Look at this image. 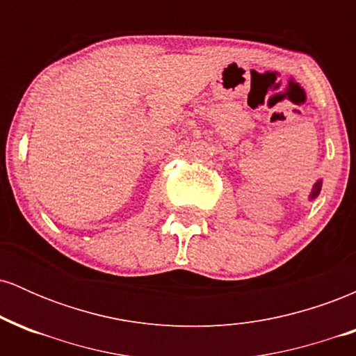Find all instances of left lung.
Returning <instances> with one entry per match:
<instances>
[{
    "mask_svg": "<svg viewBox=\"0 0 356 356\" xmlns=\"http://www.w3.org/2000/svg\"><path fill=\"white\" fill-rule=\"evenodd\" d=\"M321 186H323V181H321V179H318V181L313 184V187H312V192H309V197H308L309 201H314V199H316L318 195H320Z\"/></svg>",
    "mask_w": 356,
    "mask_h": 356,
    "instance_id": "1",
    "label": "left lung"
}]
</instances>
